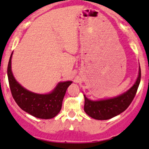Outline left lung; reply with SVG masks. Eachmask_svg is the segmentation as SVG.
Returning <instances> with one entry per match:
<instances>
[{"mask_svg":"<svg viewBox=\"0 0 149 149\" xmlns=\"http://www.w3.org/2000/svg\"><path fill=\"white\" fill-rule=\"evenodd\" d=\"M141 68L136 83L129 90L117 97L100 101H91L84 96V111L91 118L96 120H109L120 115L129 107L134 99L141 81Z\"/></svg>","mask_w":149,"mask_h":149,"instance_id":"8db88e82","label":"left lung"}]
</instances>
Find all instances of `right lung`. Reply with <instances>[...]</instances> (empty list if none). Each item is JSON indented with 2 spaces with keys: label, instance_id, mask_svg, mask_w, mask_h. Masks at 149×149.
Here are the masks:
<instances>
[{
  "label": "right lung",
  "instance_id": "obj_1",
  "mask_svg": "<svg viewBox=\"0 0 149 149\" xmlns=\"http://www.w3.org/2000/svg\"><path fill=\"white\" fill-rule=\"evenodd\" d=\"M11 53L7 73L11 94L19 107L35 118L51 119L56 116L62 107L63 100L72 81L61 82L47 94H39L28 91L14 79L11 71Z\"/></svg>",
  "mask_w": 149,
  "mask_h": 149
}]
</instances>
